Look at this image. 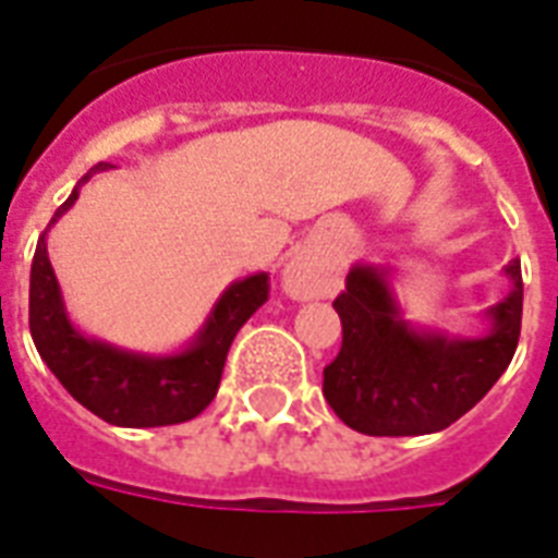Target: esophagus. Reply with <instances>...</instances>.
Segmentation results:
<instances>
[{"mask_svg":"<svg viewBox=\"0 0 558 558\" xmlns=\"http://www.w3.org/2000/svg\"><path fill=\"white\" fill-rule=\"evenodd\" d=\"M283 290L295 301L325 299V295L333 292V278L316 259H311L307 254H299L283 268Z\"/></svg>","mask_w":558,"mask_h":558,"instance_id":"esophagus-1","label":"esophagus"}]
</instances>
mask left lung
<instances>
[{
  "label": "left lung",
  "mask_w": 558,
  "mask_h": 558,
  "mask_svg": "<svg viewBox=\"0 0 558 558\" xmlns=\"http://www.w3.org/2000/svg\"><path fill=\"white\" fill-rule=\"evenodd\" d=\"M390 266L354 263L333 301L342 322L340 354L325 366L322 393L361 435L414 437L444 432L509 369L521 337V259L502 268L509 295L488 307V331L449 337L402 316Z\"/></svg>",
  "instance_id": "8db88e82"
}]
</instances>
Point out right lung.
Masks as SVG:
<instances>
[{
	"instance_id": "1",
	"label": "right lung",
	"mask_w": 558,
	"mask_h": 558,
	"mask_svg": "<svg viewBox=\"0 0 558 558\" xmlns=\"http://www.w3.org/2000/svg\"><path fill=\"white\" fill-rule=\"evenodd\" d=\"M100 162L82 177L73 195L56 209L49 227L76 204L82 183L109 171ZM47 227V230H49ZM47 230L37 239L28 280V328L37 354L90 414L126 428H153L185 423L204 411L218 393L230 342L268 299V275L257 271L233 280L201 325L192 342L171 354H144L118 349L82 333L68 316L61 287L47 254Z\"/></svg>"
}]
</instances>
